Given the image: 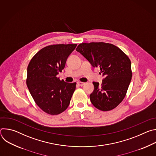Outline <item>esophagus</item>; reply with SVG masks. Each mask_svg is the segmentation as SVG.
Returning a JSON list of instances; mask_svg holds the SVG:
<instances>
[{
    "mask_svg": "<svg viewBox=\"0 0 156 156\" xmlns=\"http://www.w3.org/2000/svg\"><path fill=\"white\" fill-rule=\"evenodd\" d=\"M77 84L79 85V86H83V85H84V84H85V83H83V82H80V81H78V82H77Z\"/></svg>",
    "mask_w": 156,
    "mask_h": 156,
    "instance_id": "esophagus-1",
    "label": "esophagus"
}]
</instances>
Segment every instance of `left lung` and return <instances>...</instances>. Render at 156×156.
<instances>
[{
    "instance_id": "left-lung-1",
    "label": "left lung",
    "mask_w": 156,
    "mask_h": 156,
    "mask_svg": "<svg viewBox=\"0 0 156 156\" xmlns=\"http://www.w3.org/2000/svg\"><path fill=\"white\" fill-rule=\"evenodd\" d=\"M104 76L101 84L93 82L90 94L93 105L102 111L115 108L123 100L130 83L132 72L128 57L114 44L103 42L81 43L76 48Z\"/></svg>"
}]
</instances>
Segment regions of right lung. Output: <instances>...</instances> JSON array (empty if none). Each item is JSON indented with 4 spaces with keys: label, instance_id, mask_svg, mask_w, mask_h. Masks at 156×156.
Instances as JSON below:
<instances>
[{
    "label": "right lung",
    "instance_id": "right-lung-1",
    "mask_svg": "<svg viewBox=\"0 0 156 156\" xmlns=\"http://www.w3.org/2000/svg\"><path fill=\"white\" fill-rule=\"evenodd\" d=\"M77 44H54L38 51L27 69V84L37 106L54 115L69 107L75 90L76 83L60 80L57 75L64 69L69 55Z\"/></svg>",
    "mask_w": 156,
    "mask_h": 156
}]
</instances>
